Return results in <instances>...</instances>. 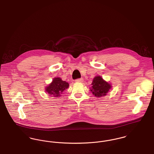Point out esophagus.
Segmentation results:
<instances>
[{"mask_svg": "<svg viewBox=\"0 0 154 154\" xmlns=\"http://www.w3.org/2000/svg\"><path fill=\"white\" fill-rule=\"evenodd\" d=\"M83 81H84V79H83L82 78L78 79H76V80H75V82H82Z\"/></svg>", "mask_w": 154, "mask_h": 154, "instance_id": "34e87169", "label": "esophagus"}]
</instances>
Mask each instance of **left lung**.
<instances>
[{"label": "left lung", "instance_id": "left-lung-1", "mask_svg": "<svg viewBox=\"0 0 154 154\" xmlns=\"http://www.w3.org/2000/svg\"><path fill=\"white\" fill-rule=\"evenodd\" d=\"M91 85V91L98 98L105 96L112 87L110 84L105 82L100 75L94 77Z\"/></svg>", "mask_w": 154, "mask_h": 154}]
</instances>
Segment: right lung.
Returning a JSON list of instances; mask_svg holds the SVG:
<instances>
[{
	"label": "right lung",
	"mask_w": 154,
	"mask_h": 154,
	"mask_svg": "<svg viewBox=\"0 0 154 154\" xmlns=\"http://www.w3.org/2000/svg\"><path fill=\"white\" fill-rule=\"evenodd\" d=\"M69 84L67 82H64L60 78H54L52 82L45 88V91L54 97L61 96V94L66 89H67Z\"/></svg>",
	"instance_id": "obj_1"
}]
</instances>
